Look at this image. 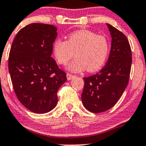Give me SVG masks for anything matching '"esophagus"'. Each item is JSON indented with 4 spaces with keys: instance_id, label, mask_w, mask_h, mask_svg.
<instances>
[{
    "instance_id": "34e87169",
    "label": "esophagus",
    "mask_w": 146,
    "mask_h": 146,
    "mask_svg": "<svg viewBox=\"0 0 146 146\" xmlns=\"http://www.w3.org/2000/svg\"><path fill=\"white\" fill-rule=\"evenodd\" d=\"M73 78H74V76L72 74H70V73H67V79L70 81V80L73 79Z\"/></svg>"
}]
</instances>
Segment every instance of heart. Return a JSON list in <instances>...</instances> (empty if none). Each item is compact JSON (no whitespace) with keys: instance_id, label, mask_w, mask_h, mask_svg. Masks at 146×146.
<instances>
[{"instance_id":"1","label":"heart","mask_w":146,"mask_h":146,"mask_svg":"<svg viewBox=\"0 0 146 146\" xmlns=\"http://www.w3.org/2000/svg\"><path fill=\"white\" fill-rule=\"evenodd\" d=\"M53 54L57 61L65 65L76 54L67 69L78 73L86 69L88 72L99 70L108 57L110 44L107 38L89 30H78L70 34L68 39H58L52 45Z\"/></svg>"}]
</instances>
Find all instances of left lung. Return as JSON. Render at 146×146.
Masks as SVG:
<instances>
[{
  "instance_id": "left-lung-1",
  "label": "left lung",
  "mask_w": 146,
  "mask_h": 146,
  "mask_svg": "<svg viewBox=\"0 0 146 146\" xmlns=\"http://www.w3.org/2000/svg\"><path fill=\"white\" fill-rule=\"evenodd\" d=\"M107 25L111 37L108 60L99 73L84 78L82 103L94 113L107 111L118 102L128 84L131 69L132 52L128 40L116 28Z\"/></svg>"
}]
</instances>
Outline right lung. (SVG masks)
Here are the masks:
<instances>
[{
	"instance_id": "right-lung-1",
	"label": "right lung",
	"mask_w": 146,
	"mask_h": 146,
	"mask_svg": "<svg viewBox=\"0 0 146 146\" xmlns=\"http://www.w3.org/2000/svg\"><path fill=\"white\" fill-rule=\"evenodd\" d=\"M57 28L29 24L15 36L9 58V70L15 94L32 112L44 114L56 107L57 92L67 81L66 73L51 57Z\"/></svg>"
}]
</instances>
